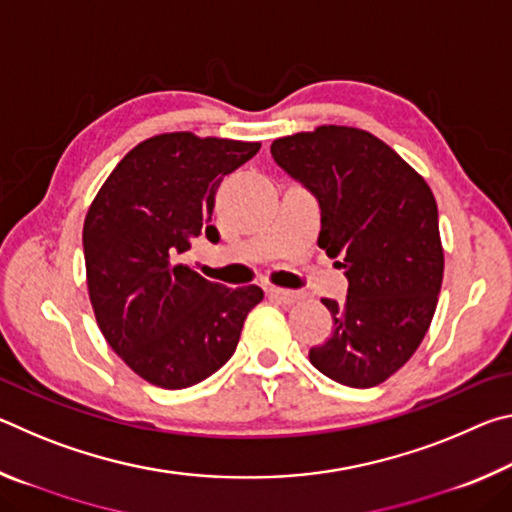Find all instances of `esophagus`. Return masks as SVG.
Listing matches in <instances>:
<instances>
[{
  "label": "esophagus",
  "instance_id": "obj_1",
  "mask_svg": "<svg viewBox=\"0 0 512 512\" xmlns=\"http://www.w3.org/2000/svg\"><path fill=\"white\" fill-rule=\"evenodd\" d=\"M266 293L275 300L284 302V305H291V302H298L302 298L300 291H291V289H280V287H268Z\"/></svg>",
  "mask_w": 512,
  "mask_h": 512
}]
</instances>
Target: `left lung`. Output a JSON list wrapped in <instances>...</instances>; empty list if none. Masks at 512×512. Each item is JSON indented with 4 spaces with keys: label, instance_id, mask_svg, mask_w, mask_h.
Listing matches in <instances>:
<instances>
[{
    "label": "left lung",
    "instance_id": "left-lung-1",
    "mask_svg": "<svg viewBox=\"0 0 512 512\" xmlns=\"http://www.w3.org/2000/svg\"><path fill=\"white\" fill-rule=\"evenodd\" d=\"M273 160L320 205L318 246L343 257L348 298H323L332 336L309 361L343 386L370 388L418 350L443 284L445 255L429 185L391 146L352 126L280 137Z\"/></svg>",
    "mask_w": 512,
    "mask_h": 512
}]
</instances>
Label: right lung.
Listing matches in <instances>:
<instances>
[{
	"label": "right lung",
	"instance_id": "right-lung-1",
	"mask_svg": "<svg viewBox=\"0 0 512 512\" xmlns=\"http://www.w3.org/2000/svg\"><path fill=\"white\" fill-rule=\"evenodd\" d=\"M259 142L162 133L124 155L83 223L85 273L97 325L135 375L180 391L237 350L248 311L264 298L228 289L183 262L192 239L216 244L214 196Z\"/></svg>",
	"mask_w": 512,
	"mask_h": 512
}]
</instances>
